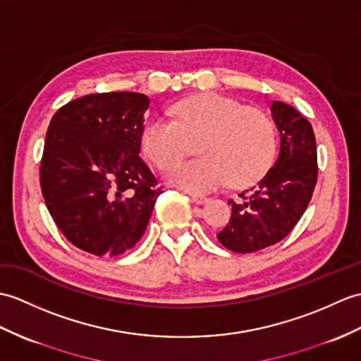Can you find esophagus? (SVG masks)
<instances>
[{
	"instance_id": "esophagus-1",
	"label": "esophagus",
	"mask_w": 361,
	"mask_h": 361,
	"mask_svg": "<svg viewBox=\"0 0 361 361\" xmlns=\"http://www.w3.org/2000/svg\"><path fill=\"white\" fill-rule=\"evenodd\" d=\"M190 200L197 204H203L207 201V197H204V195H190Z\"/></svg>"
}]
</instances>
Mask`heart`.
I'll use <instances>...</instances> for the list:
<instances>
[{
    "instance_id": "obj_1",
    "label": "heart",
    "mask_w": 361,
    "mask_h": 361,
    "mask_svg": "<svg viewBox=\"0 0 361 361\" xmlns=\"http://www.w3.org/2000/svg\"><path fill=\"white\" fill-rule=\"evenodd\" d=\"M177 121L154 118L142 132V149L164 169L190 152L197 142V160L171 166L166 178L189 192H209L229 180L245 188L269 169L276 149L269 116L255 107L214 92L181 99L173 106Z\"/></svg>"
}]
</instances>
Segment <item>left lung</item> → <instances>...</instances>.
Instances as JSON below:
<instances>
[{
	"label": "left lung",
	"mask_w": 361,
	"mask_h": 361,
	"mask_svg": "<svg viewBox=\"0 0 361 361\" xmlns=\"http://www.w3.org/2000/svg\"><path fill=\"white\" fill-rule=\"evenodd\" d=\"M272 118L280 132L275 164L237 201L229 200V223L216 233L232 252L249 254L281 241L295 228L312 198L318 177L312 126L294 107L272 102Z\"/></svg>",
	"instance_id": "8db88e82"
}]
</instances>
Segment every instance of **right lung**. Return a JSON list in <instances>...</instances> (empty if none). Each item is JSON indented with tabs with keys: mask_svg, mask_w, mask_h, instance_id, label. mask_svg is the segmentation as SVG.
Returning a JSON list of instances; mask_svg holds the SVG:
<instances>
[{
	"mask_svg": "<svg viewBox=\"0 0 361 361\" xmlns=\"http://www.w3.org/2000/svg\"><path fill=\"white\" fill-rule=\"evenodd\" d=\"M147 107L137 92H106L73 99L50 120L41 192L58 229L85 252L132 249L163 192L140 157Z\"/></svg>",
	"mask_w": 361,
	"mask_h": 361,
	"instance_id": "1",
	"label": "right lung"
}]
</instances>
